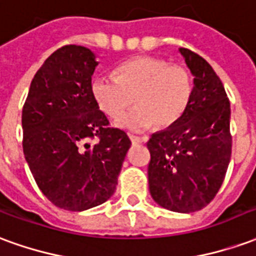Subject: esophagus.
I'll return each mask as SVG.
<instances>
[{
    "label": "esophagus",
    "instance_id": "1",
    "mask_svg": "<svg viewBox=\"0 0 256 256\" xmlns=\"http://www.w3.org/2000/svg\"><path fill=\"white\" fill-rule=\"evenodd\" d=\"M128 137H130V140H132V142H133V144H140V142H145V141H146V137H138V136H133V134H130V136H128Z\"/></svg>",
    "mask_w": 256,
    "mask_h": 256
}]
</instances>
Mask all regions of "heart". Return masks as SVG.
<instances>
[{
    "instance_id": "1",
    "label": "heart",
    "mask_w": 256,
    "mask_h": 256,
    "mask_svg": "<svg viewBox=\"0 0 256 256\" xmlns=\"http://www.w3.org/2000/svg\"><path fill=\"white\" fill-rule=\"evenodd\" d=\"M92 94L101 111L111 118L124 114L118 126L141 132L155 123L172 126L186 111L192 96V78L182 66L158 58H137L123 63L115 75H100L92 82Z\"/></svg>"
}]
</instances>
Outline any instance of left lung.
<instances>
[{"instance_id":"1","label":"left lung","mask_w":256,"mask_h":256,"mask_svg":"<svg viewBox=\"0 0 256 256\" xmlns=\"http://www.w3.org/2000/svg\"><path fill=\"white\" fill-rule=\"evenodd\" d=\"M180 53L193 75L190 101L178 122L148 141V182L163 208L194 212L215 198L232 155L230 102L212 67L189 49Z\"/></svg>"}]
</instances>
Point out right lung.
Segmentation results:
<instances>
[{"label": "right lung", "mask_w": 256, "mask_h": 256, "mask_svg": "<svg viewBox=\"0 0 256 256\" xmlns=\"http://www.w3.org/2000/svg\"><path fill=\"white\" fill-rule=\"evenodd\" d=\"M98 62L90 49L53 52L31 80L22 112L23 152L42 193L56 207L84 211L111 198L132 141L108 128L92 94ZM99 141L90 144L88 140Z\"/></svg>", "instance_id": "add662e5"}]
</instances>
